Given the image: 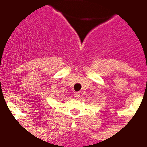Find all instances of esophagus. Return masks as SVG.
Instances as JSON below:
<instances>
[{
	"label": "esophagus",
	"instance_id": "obj_1",
	"mask_svg": "<svg viewBox=\"0 0 147 147\" xmlns=\"http://www.w3.org/2000/svg\"><path fill=\"white\" fill-rule=\"evenodd\" d=\"M74 96H75V98H78L80 97V93H79V92H75V93H74Z\"/></svg>",
	"mask_w": 147,
	"mask_h": 147
}]
</instances>
